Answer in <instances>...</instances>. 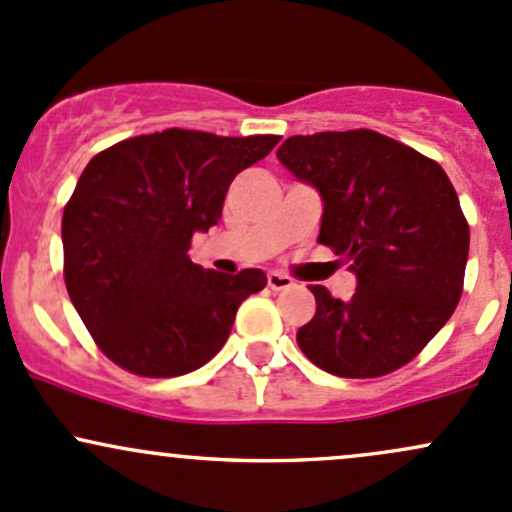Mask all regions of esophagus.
Masks as SVG:
<instances>
[{
    "label": "esophagus",
    "mask_w": 512,
    "mask_h": 512,
    "mask_svg": "<svg viewBox=\"0 0 512 512\" xmlns=\"http://www.w3.org/2000/svg\"><path fill=\"white\" fill-rule=\"evenodd\" d=\"M267 284H270L274 292H282V289L294 287V279L287 277V274H282V272H270L267 274Z\"/></svg>",
    "instance_id": "esophagus-1"
}]
</instances>
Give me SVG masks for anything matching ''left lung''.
Segmentation results:
<instances>
[{
  "label": "left lung",
  "instance_id": "left-lung-1",
  "mask_svg": "<svg viewBox=\"0 0 512 512\" xmlns=\"http://www.w3.org/2000/svg\"><path fill=\"white\" fill-rule=\"evenodd\" d=\"M277 159L321 193L319 242L351 260L348 301L311 287L301 353L338 378H380L451 319L469 260V223L437 161L373 129L297 134Z\"/></svg>",
  "mask_w": 512,
  "mask_h": 512
}]
</instances>
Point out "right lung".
I'll use <instances>...</instances> for the list:
<instances>
[{"label":"right lung","mask_w":512,"mask_h":512,"mask_svg":"<svg viewBox=\"0 0 512 512\" xmlns=\"http://www.w3.org/2000/svg\"><path fill=\"white\" fill-rule=\"evenodd\" d=\"M279 137L196 129L139 134L95 154L61 223L68 297L100 351L144 378L201 368L228 341L262 270L220 274L191 262L193 233L220 220L235 176Z\"/></svg>","instance_id":"add662e5"}]
</instances>
